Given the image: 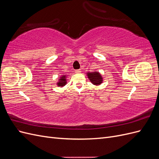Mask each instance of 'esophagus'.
I'll list each match as a JSON object with an SVG mask.
<instances>
[{
    "mask_svg": "<svg viewBox=\"0 0 159 159\" xmlns=\"http://www.w3.org/2000/svg\"><path fill=\"white\" fill-rule=\"evenodd\" d=\"M75 72L76 74H80V72H81V70H76L75 71Z\"/></svg>",
    "mask_w": 159,
    "mask_h": 159,
    "instance_id": "esophagus-1",
    "label": "esophagus"
}]
</instances>
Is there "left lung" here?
<instances>
[{
	"label": "left lung",
	"instance_id": "left-lung-1",
	"mask_svg": "<svg viewBox=\"0 0 159 159\" xmlns=\"http://www.w3.org/2000/svg\"><path fill=\"white\" fill-rule=\"evenodd\" d=\"M88 76L89 80L91 81V83L94 85H98L102 83L103 78H102V75L98 71L90 72V73L88 74Z\"/></svg>",
	"mask_w": 159,
	"mask_h": 159
}]
</instances>
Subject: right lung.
Masks as SVG:
<instances>
[{
  "instance_id": "1",
  "label": "right lung",
  "mask_w": 159,
  "mask_h": 159,
  "mask_svg": "<svg viewBox=\"0 0 159 159\" xmlns=\"http://www.w3.org/2000/svg\"><path fill=\"white\" fill-rule=\"evenodd\" d=\"M66 75L61 76V78L60 79V81L57 83V85L58 86H64L66 84Z\"/></svg>"
}]
</instances>
